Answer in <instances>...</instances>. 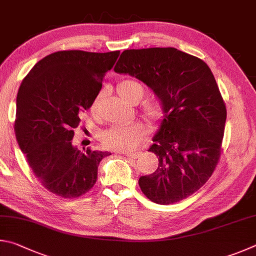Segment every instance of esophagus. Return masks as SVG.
<instances>
[{
    "instance_id": "1",
    "label": "esophagus",
    "mask_w": 256,
    "mask_h": 256,
    "mask_svg": "<svg viewBox=\"0 0 256 256\" xmlns=\"http://www.w3.org/2000/svg\"><path fill=\"white\" fill-rule=\"evenodd\" d=\"M120 154H124L127 158H140V153L138 152H120Z\"/></svg>"
}]
</instances>
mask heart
I'll list each match as a JSON object with an SVG mask.
<instances>
[{
  "label": "heart",
  "instance_id": "b5f03b06",
  "mask_svg": "<svg viewBox=\"0 0 256 256\" xmlns=\"http://www.w3.org/2000/svg\"><path fill=\"white\" fill-rule=\"evenodd\" d=\"M119 96L128 103H137L144 96V86L135 80H126L116 86ZM100 96L96 98L93 108H96ZM142 114L147 119L156 120L162 116V108L156 101H147L142 106ZM146 135V127L142 122H132L126 124H114L102 132L101 142L106 148L127 152L135 150Z\"/></svg>",
  "mask_w": 256,
  "mask_h": 256
}]
</instances>
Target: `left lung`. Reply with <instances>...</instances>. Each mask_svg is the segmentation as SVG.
<instances>
[{
    "instance_id": "obj_1",
    "label": "left lung",
    "mask_w": 256,
    "mask_h": 256,
    "mask_svg": "<svg viewBox=\"0 0 256 256\" xmlns=\"http://www.w3.org/2000/svg\"><path fill=\"white\" fill-rule=\"evenodd\" d=\"M114 72L140 80L162 103L164 118L148 150L158 166L140 178L142 194L158 204L194 194L216 168L225 132L226 106L212 70L168 47L124 50Z\"/></svg>"
}]
</instances>
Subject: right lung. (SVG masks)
<instances>
[{
  "instance_id": "add662e5",
  "label": "right lung",
  "mask_w": 256,
  "mask_h": 256,
  "mask_svg": "<svg viewBox=\"0 0 256 256\" xmlns=\"http://www.w3.org/2000/svg\"><path fill=\"white\" fill-rule=\"evenodd\" d=\"M120 52H56L22 80L16 96V137L34 176L62 198L92 189L108 152H80L73 145L80 114L91 108Z\"/></svg>"
}]
</instances>
